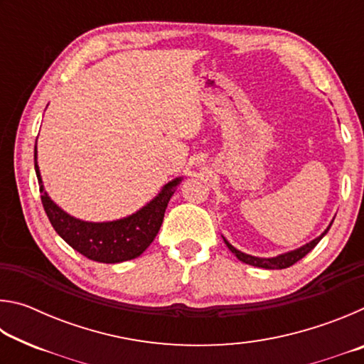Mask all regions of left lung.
<instances>
[{"instance_id": "obj_1", "label": "left lung", "mask_w": 364, "mask_h": 364, "mask_svg": "<svg viewBox=\"0 0 364 364\" xmlns=\"http://www.w3.org/2000/svg\"><path fill=\"white\" fill-rule=\"evenodd\" d=\"M334 221V220H332ZM331 221V225H332ZM331 225L326 228L324 232L321 234V236H318L316 239H313V241H310L305 245H301V247L295 249V250H291V252H286V254H281V255H276V257H271V258H260V257H254V255H249V254H244V252L237 250L236 247H232V245L226 241V239L223 237L225 244L228 245V249H230L234 255H236L239 260L247 263V264H252V267H258V268H264V269H282V268H289L292 267L294 263H297L299 260H301L308 252H311L313 249L316 247V244L321 241V239L326 236V232L329 231Z\"/></svg>"}]
</instances>
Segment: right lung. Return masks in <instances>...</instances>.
<instances>
[{
	"label": "right lung",
	"mask_w": 364,
	"mask_h": 364,
	"mask_svg": "<svg viewBox=\"0 0 364 364\" xmlns=\"http://www.w3.org/2000/svg\"><path fill=\"white\" fill-rule=\"evenodd\" d=\"M35 171L40 184L43 207L54 230L72 249L100 263H120L133 260L143 254L157 236L170 197L173 196L178 184L183 181V176L171 180L151 202L125 218L95 223V221H83L72 217L51 200L43 186L40 168L36 164V144Z\"/></svg>",
	"instance_id": "right-lung-1"
}]
</instances>
